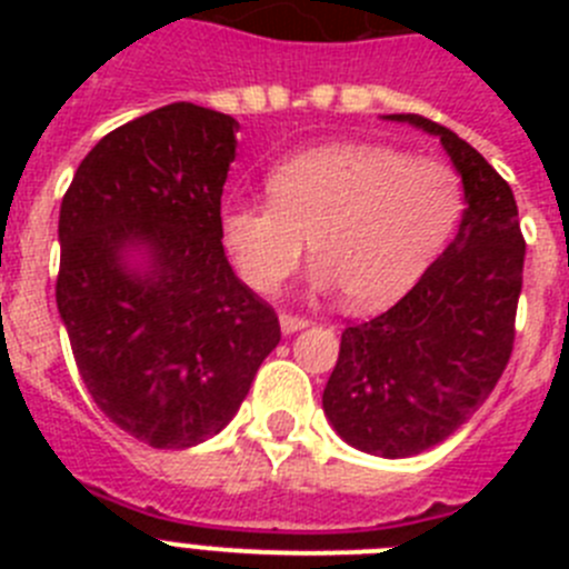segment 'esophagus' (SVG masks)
<instances>
[{"instance_id": "obj_1", "label": "esophagus", "mask_w": 569, "mask_h": 569, "mask_svg": "<svg viewBox=\"0 0 569 569\" xmlns=\"http://www.w3.org/2000/svg\"><path fill=\"white\" fill-rule=\"evenodd\" d=\"M279 325H281V333H296V330L308 328L310 319H305V316H293V313H281Z\"/></svg>"}]
</instances>
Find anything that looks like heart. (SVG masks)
Wrapping results in <instances>:
<instances>
[{"instance_id":"1","label":"heart","mask_w":569,"mask_h":569,"mask_svg":"<svg viewBox=\"0 0 569 569\" xmlns=\"http://www.w3.org/2000/svg\"><path fill=\"white\" fill-rule=\"evenodd\" d=\"M270 199H233L219 230L236 270L256 293L299 270L305 239L313 284L341 288L347 305L373 310L413 288L465 210L450 164L385 144H321L268 173Z\"/></svg>"}]
</instances>
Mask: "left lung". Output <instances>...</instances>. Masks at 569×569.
Listing matches in <instances>:
<instances>
[{
  "label": "left lung",
  "instance_id": "left-lung-1",
  "mask_svg": "<svg viewBox=\"0 0 569 569\" xmlns=\"http://www.w3.org/2000/svg\"><path fill=\"white\" fill-rule=\"evenodd\" d=\"M387 119L439 136L467 208L456 239L410 293L376 319L345 328L321 407L356 450L407 459L456 433L505 373L525 236L510 184L479 150L419 113Z\"/></svg>",
  "mask_w": 569,
  "mask_h": 569
}]
</instances>
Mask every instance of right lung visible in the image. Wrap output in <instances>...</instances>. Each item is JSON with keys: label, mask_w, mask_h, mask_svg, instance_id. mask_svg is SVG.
Here are the masks:
<instances>
[{"label": "right lung", "mask_w": 569, "mask_h": 569, "mask_svg": "<svg viewBox=\"0 0 569 569\" xmlns=\"http://www.w3.org/2000/svg\"><path fill=\"white\" fill-rule=\"evenodd\" d=\"M233 116L173 102L110 130L59 210L57 308L90 399L159 450L216 436L279 345V316L233 273L222 188Z\"/></svg>", "instance_id": "1"}]
</instances>
